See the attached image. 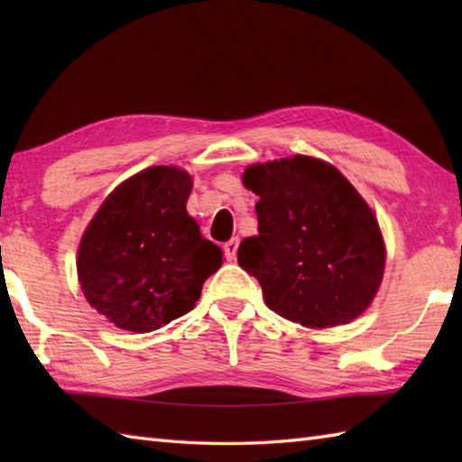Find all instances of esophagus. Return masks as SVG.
I'll use <instances>...</instances> for the list:
<instances>
[{"instance_id":"obj_1","label":"esophagus","mask_w":462,"mask_h":462,"mask_svg":"<svg viewBox=\"0 0 462 462\" xmlns=\"http://www.w3.org/2000/svg\"><path fill=\"white\" fill-rule=\"evenodd\" d=\"M238 238H232L230 242H226L224 244V256H226V260H236V252H238Z\"/></svg>"}]
</instances>
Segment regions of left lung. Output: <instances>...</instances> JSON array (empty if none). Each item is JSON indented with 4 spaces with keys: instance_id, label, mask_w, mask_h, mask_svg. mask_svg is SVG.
<instances>
[{
    "instance_id": "1",
    "label": "left lung",
    "mask_w": 462,
    "mask_h": 462,
    "mask_svg": "<svg viewBox=\"0 0 462 462\" xmlns=\"http://www.w3.org/2000/svg\"><path fill=\"white\" fill-rule=\"evenodd\" d=\"M258 236L238 248L266 306L306 328L349 323L375 298L385 246L367 202L331 164L296 154L248 166Z\"/></svg>"
}]
</instances>
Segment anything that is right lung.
<instances>
[{"instance_id": "add662e5", "label": "right lung", "mask_w": 462, "mask_h": 462, "mask_svg": "<svg viewBox=\"0 0 462 462\" xmlns=\"http://www.w3.org/2000/svg\"><path fill=\"white\" fill-rule=\"evenodd\" d=\"M189 172L152 166L116 186L77 254L87 301L116 328L146 333L189 313L222 250L186 212Z\"/></svg>"}]
</instances>
